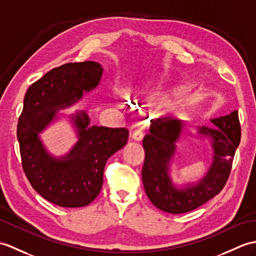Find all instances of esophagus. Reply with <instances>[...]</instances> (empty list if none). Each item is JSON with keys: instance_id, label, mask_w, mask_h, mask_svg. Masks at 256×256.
<instances>
[{"instance_id": "obj_1", "label": "esophagus", "mask_w": 256, "mask_h": 256, "mask_svg": "<svg viewBox=\"0 0 256 256\" xmlns=\"http://www.w3.org/2000/svg\"><path fill=\"white\" fill-rule=\"evenodd\" d=\"M130 138H132L134 140L140 142L142 140V138H144V133H142L140 130H135L132 133V135H130Z\"/></svg>"}]
</instances>
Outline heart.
<instances>
[{
	"label": "heart",
	"instance_id": "b5f03b06",
	"mask_svg": "<svg viewBox=\"0 0 256 256\" xmlns=\"http://www.w3.org/2000/svg\"><path fill=\"white\" fill-rule=\"evenodd\" d=\"M130 94L138 98V97L140 98H148L152 94V92H150V88L144 86V87H134L132 90H130ZM174 104L172 102V101L162 100V102H159L156 106L155 111L154 112H155V114L158 116H162L174 109Z\"/></svg>",
	"mask_w": 256,
	"mask_h": 256
}]
</instances>
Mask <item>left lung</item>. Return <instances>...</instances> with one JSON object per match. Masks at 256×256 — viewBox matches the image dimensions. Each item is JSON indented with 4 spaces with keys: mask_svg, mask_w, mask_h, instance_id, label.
Returning a JSON list of instances; mask_svg holds the SVG:
<instances>
[{
    "mask_svg": "<svg viewBox=\"0 0 256 256\" xmlns=\"http://www.w3.org/2000/svg\"><path fill=\"white\" fill-rule=\"evenodd\" d=\"M210 121L216 128L202 126L198 128V133L212 140V164L203 179L182 188H176L172 183L169 164L186 122L176 118H159L150 124V134L142 140L145 162L142 179L148 198L157 208L170 214L191 212L216 196L226 186L240 144L239 116L236 110Z\"/></svg>",
    "mask_w": 256,
    "mask_h": 256,
    "instance_id": "left-lung-1",
    "label": "left lung"
}]
</instances>
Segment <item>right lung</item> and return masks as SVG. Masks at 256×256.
<instances>
[{
    "label": "right lung",
    "instance_id": "right-lung-1",
    "mask_svg": "<svg viewBox=\"0 0 256 256\" xmlns=\"http://www.w3.org/2000/svg\"><path fill=\"white\" fill-rule=\"evenodd\" d=\"M104 68L97 62L66 63L52 68L28 88L17 124L22 164L32 186L44 198L62 207H82L97 198L106 160L126 146L128 130L89 126L86 112L72 120L77 140L61 158L51 156L39 133L54 118L56 110L73 104L99 84Z\"/></svg>",
    "mask_w": 256,
    "mask_h": 256
}]
</instances>
